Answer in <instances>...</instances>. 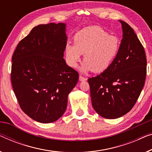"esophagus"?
<instances>
[{
    "instance_id": "esophagus-1",
    "label": "esophagus",
    "mask_w": 152,
    "mask_h": 152,
    "mask_svg": "<svg viewBox=\"0 0 152 152\" xmlns=\"http://www.w3.org/2000/svg\"><path fill=\"white\" fill-rule=\"evenodd\" d=\"M86 80H87V79L86 78V77H83V76H81V75H80V81H86Z\"/></svg>"
}]
</instances>
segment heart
I'll use <instances>...</instances> for the list:
<instances>
[{"label":"heart","instance_id":"heart-1","mask_svg":"<svg viewBox=\"0 0 152 152\" xmlns=\"http://www.w3.org/2000/svg\"><path fill=\"white\" fill-rule=\"evenodd\" d=\"M74 45L67 44L65 55L67 64L75 68L83 55L81 71L102 72L113 63L120 49V40L117 37L99 26L86 27L74 36Z\"/></svg>","mask_w":152,"mask_h":152}]
</instances>
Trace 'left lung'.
<instances>
[{
  "label": "left lung",
  "mask_w": 152,
  "mask_h": 152,
  "mask_svg": "<svg viewBox=\"0 0 152 152\" xmlns=\"http://www.w3.org/2000/svg\"><path fill=\"white\" fill-rule=\"evenodd\" d=\"M119 21L124 34L118 54L108 69L88 80L92 107L100 116L109 119L131 110L144 86L147 73L143 46L133 28Z\"/></svg>",
  "instance_id": "8db88e82"
}]
</instances>
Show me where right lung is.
Here are the masks:
<instances>
[{"mask_svg":"<svg viewBox=\"0 0 152 152\" xmlns=\"http://www.w3.org/2000/svg\"><path fill=\"white\" fill-rule=\"evenodd\" d=\"M64 23L39 25L21 39L12 56L11 81L20 107L36 121L59 119L78 81L77 71L66 64L67 37Z\"/></svg>","mask_w":152,"mask_h":152,"instance_id":"right-lung-1","label":"right lung"}]
</instances>
